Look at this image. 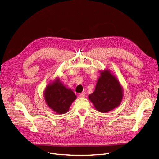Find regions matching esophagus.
<instances>
[{
	"mask_svg": "<svg viewBox=\"0 0 159 159\" xmlns=\"http://www.w3.org/2000/svg\"><path fill=\"white\" fill-rule=\"evenodd\" d=\"M85 95L84 94V93H80V94H79V97H80V98H83V97H84Z\"/></svg>",
	"mask_w": 159,
	"mask_h": 159,
	"instance_id": "34e87169",
	"label": "esophagus"
}]
</instances>
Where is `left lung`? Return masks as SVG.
Returning a JSON list of instances; mask_svg holds the SVG:
<instances>
[{
    "label": "left lung",
    "instance_id": "8db88e82",
    "mask_svg": "<svg viewBox=\"0 0 159 159\" xmlns=\"http://www.w3.org/2000/svg\"><path fill=\"white\" fill-rule=\"evenodd\" d=\"M100 73L95 91L88 97L97 111L107 113L119 106L123 98V89L110 71L105 70Z\"/></svg>",
    "mask_w": 159,
    "mask_h": 159
}]
</instances>
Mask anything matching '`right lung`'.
Listing matches in <instances>:
<instances>
[{"mask_svg": "<svg viewBox=\"0 0 159 159\" xmlns=\"http://www.w3.org/2000/svg\"><path fill=\"white\" fill-rule=\"evenodd\" d=\"M44 99L48 106L58 114L66 113L76 96L71 89H68L57 78L49 83L44 91Z\"/></svg>", "mask_w": 159, "mask_h": 159, "instance_id": "obj_1", "label": "right lung"}]
</instances>
